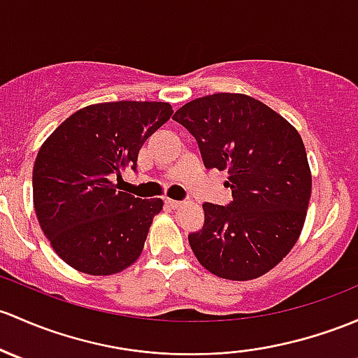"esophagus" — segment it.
<instances>
[{
	"instance_id": "obj_1",
	"label": "esophagus",
	"mask_w": 358,
	"mask_h": 358,
	"mask_svg": "<svg viewBox=\"0 0 358 358\" xmlns=\"http://www.w3.org/2000/svg\"><path fill=\"white\" fill-rule=\"evenodd\" d=\"M166 204L169 206V208L176 209V208H180V206H182V202H180V201H173V199H166Z\"/></svg>"
}]
</instances>
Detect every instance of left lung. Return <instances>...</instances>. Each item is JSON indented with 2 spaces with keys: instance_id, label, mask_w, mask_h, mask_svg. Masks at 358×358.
I'll return each instance as SVG.
<instances>
[{
  "instance_id": "obj_1",
  "label": "left lung",
  "mask_w": 358,
  "mask_h": 358,
  "mask_svg": "<svg viewBox=\"0 0 358 358\" xmlns=\"http://www.w3.org/2000/svg\"><path fill=\"white\" fill-rule=\"evenodd\" d=\"M173 120L194 135L206 168L229 175L233 201L206 202L204 227L189 235L195 257L224 280L262 276L292 250L306 221L312 176L302 137L245 94L199 97Z\"/></svg>"
}]
</instances>
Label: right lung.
Wrapping results in <instances>:
<instances>
[{"label":"right lung","instance_id":"obj_1","mask_svg":"<svg viewBox=\"0 0 358 358\" xmlns=\"http://www.w3.org/2000/svg\"><path fill=\"white\" fill-rule=\"evenodd\" d=\"M171 115V104L156 101L90 104L41 145L34 209L51 247L73 269L110 276L138 259L163 201L120 192L111 178L137 169L138 150Z\"/></svg>","mask_w":358,"mask_h":358}]
</instances>
